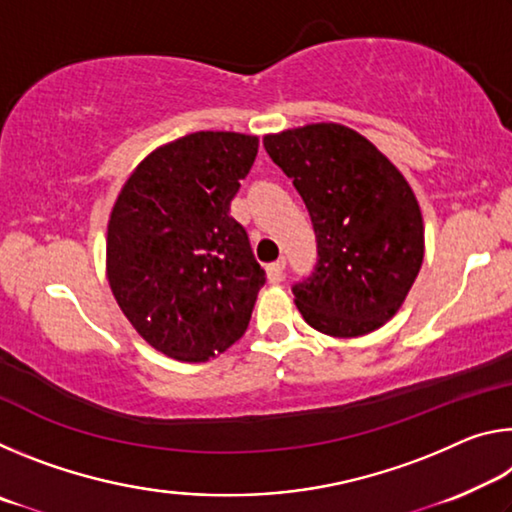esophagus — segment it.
<instances>
[{
    "instance_id": "obj_1",
    "label": "esophagus",
    "mask_w": 512,
    "mask_h": 512,
    "mask_svg": "<svg viewBox=\"0 0 512 512\" xmlns=\"http://www.w3.org/2000/svg\"><path fill=\"white\" fill-rule=\"evenodd\" d=\"M266 277L271 284H280L284 277V259H277V262L266 266Z\"/></svg>"
}]
</instances>
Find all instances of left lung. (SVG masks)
Wrapping results in <instances>:
<instances>
[{"mask_svg": "<svg viewBox=\"0 0 512 512\" xmlns=\"http://www.w3.org/2000/svg\"><path fill=\"white\" fill-rule=\"evenodd\" d=\"M318 241L316 271L293 287L302 318L336 339L386 325L420 273L424 221L404 173L350 126L320 121L264 135Z\"/></svg>", "mask_w": 512, "mask_h": 512, "instance_id": "1", "label": "left lung"}]
</instances>
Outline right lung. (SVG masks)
Instances as JSON below:
<instances>
[{
  "instance_id": "add662e5",
  "label": "right lung",
  "mask_w": 512,
  "mask_h": 512,
  "mask_svg": "<svg viewBox=\"0 0 512 512\" xmlns=\"http://www.w3.org/2000/svg\"><path fill=\"white\" fill-rule=\"evenodd\" d=\"M259 137L198 131L151 151L112 205L106 277L121 314L171 359L201 363L244 336L264 271L230 201Z\"/></svg>"
}]
</instances>
